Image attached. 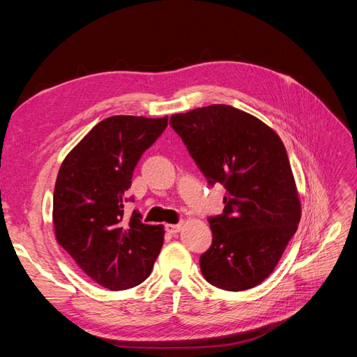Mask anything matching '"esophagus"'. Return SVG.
<instances>
[{
	"instance_id": "34e87169",
	"label": "esophagus",
	"mask_w": 357,
	"mask_h": 357,
	"mask_svg": "<svg viewBox=\"0 0 357 357\" xmlns=\"http://www.w3.org/2000/svg\"><path fill=\"white\" fill-rule=\"evenodd\" d=\"M165 229H167V232H169V234H177V232L181 231V223H177V225H167Z\"/></svg>"
}]
</instances>
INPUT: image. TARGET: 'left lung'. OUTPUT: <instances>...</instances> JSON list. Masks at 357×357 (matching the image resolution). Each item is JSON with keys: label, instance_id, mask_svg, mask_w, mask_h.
Returning <instances> with one entry per match:
<instances>
[{"label": "left lung", "instance_id": "left-lung-1", "mask_svg": "<svg viewBox=\"0 0 357 357\" xmlns=\"http://www.w3.org/2000/svg\"><path fill=\"white\" fill-rule=\"evenodd\" d=\"M169 125L210 185L226 189L223 214L208 219L213 243L199 257L204 278L231 291L261 284L301 220L283 142L257 117L225 104L172 114Z\"/></svg>", "mask_w": 357, "mask_h": 357}]
</instances>
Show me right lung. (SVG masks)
Segmentation results:
<instances>
[{"instance_id": "add662e5", "label": "right lung", "mask_w": 357, "mask_h": 357, "mask_svg": "<svg viewBox=\"0 0 357 357\" xmlns=\"http://www.w3.org/2000/svg\"><path fill=\"white\" fill-rule=\"evenodd\" d=\"M168 116H112L95 125L63 159L53 192L56 241L93 282L110 290L138 286L152 273L164 226L123 215L137 162Z\"/></svg>"}]
</instances>
